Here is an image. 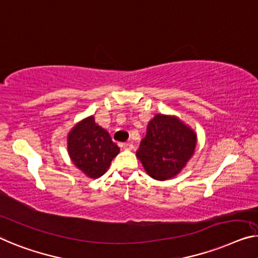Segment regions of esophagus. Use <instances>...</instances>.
Wrapping results in <instances>:
<instances>
[{"label": "esophagus", "mask_w": 258, "mask_h": 258, "mask_svg": "<svg viewBox=\"0 0 258 258\" xmlns=\"http://www.w3.org/2000/svg\"><path fill=\"white\" fill-rule=\"evenodd\" d=\"M121 147H122V149H125V151H132L133 145L131 144V142H125V144L121 145Z\"/></svg>", "instance_id": "34e87169"}]
</instances>
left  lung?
I'll use <instances>...</instances> for the list:
<instances>
[{"label": "left lung", "mask_w": 258, "mask_h": 258, "mask_svg": "<svg viewBox=\"0 0 258 258\" xmlns=\"http://www.w3.org/2000/svg\"><path fill=\"white\" fill-rule=\"evenodd\" d=\"M197 133L178 117L155 114L148 122L137 157L152 178L167 180L177 176L194 156Z\"/></svg>", "instance_id": "obj_1"}]
</instances>
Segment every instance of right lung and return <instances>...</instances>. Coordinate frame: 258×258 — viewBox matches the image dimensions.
<instances>
[{"mask_svg": "<svg viewBox=\"0 0 258 258\" xmlns=\"http://www.w3.org/2000/svg\"><path fill=\"white\" fill-rule=\"evenodd\" d=\"M67 151L74 166L89 178H99L118 155L119 147L110 134L95 122L94 116L82 119L67 136Z\"/></svg>", "mask_w": 258, "mask_h": 258, "instance_id": "obj_1", "label": "right lung"}]
</instances>
